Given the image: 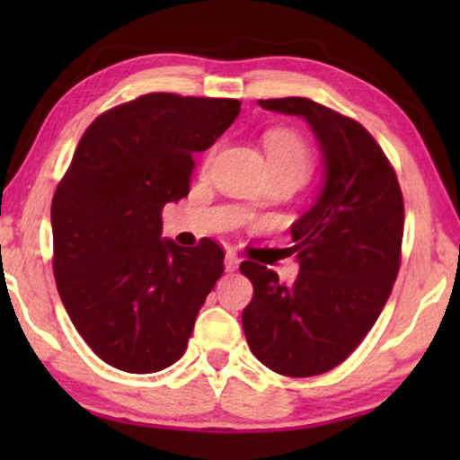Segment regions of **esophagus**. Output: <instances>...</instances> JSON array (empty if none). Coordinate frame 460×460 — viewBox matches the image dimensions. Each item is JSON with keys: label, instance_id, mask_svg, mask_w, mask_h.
<instances>
[{"label": "esophagus", "instance_id": "esophagus-1", "mask_svg": "<svg viewBox=\"0 0 460 460\" xmlns=\"http://www.w3.org/2000/svg\"><path fill=\"white\" fill-rule=\"evenodd\" d=\"M238 263H241V260H238V255L232 253V251H228V253H226V260H224L226 272H234V270L238 268Z\"/></svg>", "mask_w": 460, "mask_h": 460}]
</instances>
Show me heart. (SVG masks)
Segmentation results:
<instances>
[{"instance_id":"obj_1","label":"heart","mask_w":460,"mask_h":460,"mask_svg":"<svg viewBox=\"0 0 460 460\" xmlns=\"http://www.w3.org/2000/svg\"><path fill=\"white\" fill-rule=\"evenodd\" d=\"M266 150L272 173H288L301 181L310 172V150L293 131H270Z\"/></svg>"}]
</instances>
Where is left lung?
<instances>
[{
  "label": "left lung",
  "instance_id": "1",
  "mask_svg": "<svg viewBox=\"0 0 460 460\" xmlns=\"http://www.w3.org/2000/svg\"><path fill=\"white\" fill-rule=\"evenodd\" d=\"M304 117L323 161L314 205L291 226L299 274L291 287L253 261L243 310L253 356L274 373L314 376L341 364L379 318L400 270L404 200L395 172L360 123L307 98L260 100Z\"/></svg>",
  "mask_w": 460,
  "mask_h": 460
}]
</instances>
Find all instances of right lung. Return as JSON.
<instances>
[{
    "label": "right lung",
    "instance_id": "obj_1",
    "mask_svg": "<svg viewBox=\"0 0 460 460\" xmlns=\"http://www.w3.org/2000/svg\"><path fill=\"white\" fill-rule=\"evenodd\" d=\"M241 112L230 98L146 93L85 129L52 200L54 276L84 341L125 373L178 362L224 251L163 238L161 211L190 190L203 153Z\"/></svg>",
    "mask_w": 460,
    "mask_h": 460
}]
</instances>
